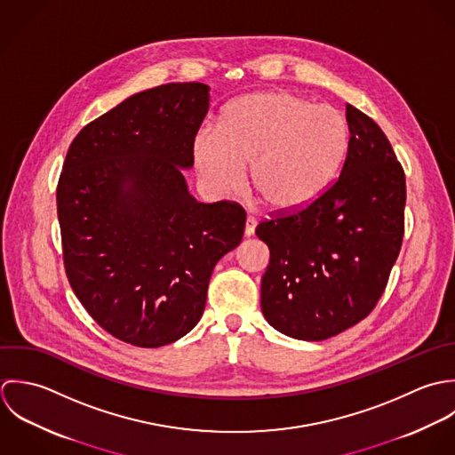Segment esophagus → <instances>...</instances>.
<instances>
[{
  "label": "esophagus",
  "mask_w": 455,
  "mask_h": 455,
  "mask_svg": "<svg viewBox=\"0 0 455 455\" xmlns=\"http://www.w3.org/2000/svg\"><path fill=\"white\" fill-rule=\"evenodd\" d=\"M255 228H257V220L253 216H248L246 218V227H244L246 237H251L255 234Z\"/></svg>",
  "instance_id": "esophagus-1"
}]
</instances>
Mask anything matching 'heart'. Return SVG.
Listing matches in <instances>:
<instances>
[{
  "mask_svg": "<svg viewBox=\"0 0 455 455\" xmlns=\"http://www.w3.org/2000/svg\"><path fill=\"white\" fill-rule=\"evenodd\" d=\"M348 151L345 116L325 103L286 92L246 94L228 103L218 128L204 126L193 139L200 176L220 195L251 186L275 212L297 211L339 172Z\"/></svg>",
  "mask_w": 455,
  "mask_h": 455,
  "instance_id": "heart-1",
  "label": "heart"
}]
</instances>
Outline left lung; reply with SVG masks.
Listing matches in <instances>:
<instances>
[{
  "instance_id": "8db88e82",
  "label": "left lung",
  "mask_w": 455,
  "mask_h": 455,
  "mask_svg": "<svg viewBox=\"0 0 455 455\" xmlns=\"http://www.w3.org/2000/svg\"><path fill=\"white\" fill-rule=\"evenodd\" d=\"M348 151L336 181L311 204L257 227L271 251L262 313L304 341L363 320L385 291L404 235L406 180L381 128L347 105Z\"/></svg>"
}]
</instances>
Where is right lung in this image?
I'll list each match as a JSON object with an SVG mask.
<instances>
[{
    "instance_id": "obj_1",
    "label": "right lung",
    "mask_w": 455,
    "mask_h": 455,
    "mask_svg": "<svg viewBox=\"0 0 455 455\" xmlns=\"http://www.w3.org/2000/svg\"><path fill=\"white\" fill-rule=\"evenodd\" d=\"M209 110V86L137 92L74 139L56 202L70 286L119 341L158 348L200 320L218 260L239 246L241 204L196 202L181 174Z\"/></svg>"
}]
</instances>
